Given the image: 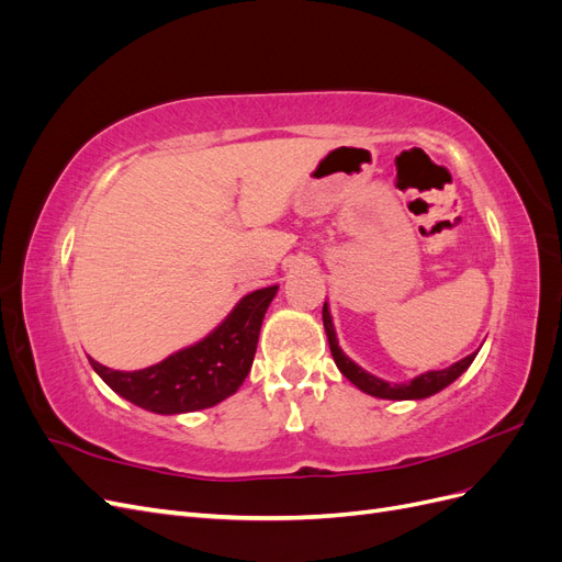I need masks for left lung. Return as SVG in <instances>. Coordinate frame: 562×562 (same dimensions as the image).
Listing matches in <instances>:
<instances>
[{
  "label": "left lung",
  "instance_id": "8db88e82",
  "mask_svg": "<svg viewBox=\"0 0 562 562\" xmlns=\"http://www.w3.org/2000/svg\"><path fill=\"white\" fill-rule=\"evenodd\" d=\"M323 328H326L328 335V345H330V353L335 359V366L339 368V372L351 382L359 386L366 394L375 396V398H389V401H419V398H429L438 391H443L448 384H452L462 372L473 363L475 353H469L467 359L452 363L450 368L443 370H429V372H422L415 380L411 382H403V384H389L375 375H370L368 370H363L359 363H353L349 356L339 349L337 342V335H335V326H333V316H330V307L328 302H323Z\"/></svg>",
  "mask_w": 562,
  "mask_h": 562
}]
</instances>
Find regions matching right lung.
<instances>
[{
    "instance_id": "add662e5",
    "label": "right lung",
    "mask_w": 562,
    "mask_h": 562,
    "mask_svg": "<svg viewBox=\"0 0 562 562\" xmlns=\"http://www.w3.org/2000/svg\"><path fill=\"white\" fill-rule=\"evenodd\" d=\"M279 285L244 295L215 330L168 359L143 370H112L91 361L114 394L157 415H182L213 407L236 394L248 378L262 318Z\"/></svg>"
}]
</instances>
